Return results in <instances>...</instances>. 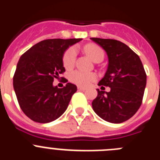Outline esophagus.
Masks as SVG:
<instances>
[{
  "mask_svg": "<svg viewBox=\"0 0 160 160\" xmlns=\"http://www.w3.org/2000/svg\"><path fill=\"white\" fill-rule=\"evenodd\" d=\"M78 89L79 90H87V88H86V87H78Z\"/></svg>",
  "mask_w": 160,
  "mask_h": 160,
  "instance_id": "obj_1",
  "label": "esophagus"
}]
</instances>
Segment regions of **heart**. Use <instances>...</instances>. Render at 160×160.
Listing matches in <instances>:
<instances>
[{
	"label": "heart",
	"instance_id": "heart-1",
	"mask_svg": "<svg viewBox=\"0 0 160 160\" xmlns=\"http://www.w3.org/2000/svg\"><path fill=\"white\" fill-rule=\"evenodd\" d=\"M85 52L87 53L89 57L94 61V62H102L104 58V51L100 46L95 44H89L84 47ZM77 50L75 47H70L65 52L63 55V64L66 69H71L75 63ZM96 78L94 73H87L80 70H75L72 72L70 75V79L72 82L79 86L86 87L90 84Z\"/></svg>",
	"mask_w": 160,
	"mask_h": 160
}]
</instances>
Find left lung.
<instances>
[{"label": "left lung", "mask_w": 160, "mask_h": 160, "mask_svg": "<svg viewBox=\"0 0 160 160\" xmlns=\"http://www.w3.org/2000/svg\"><path fill=\"white\" fill-rule=\"evenodd\" d=\"M108 56V68L98 86L109 87L111 91L98 89L92 102L93 110L102 119L112 123L123 122L140 107L147 84V74L140 58L126 44L114 40L91 38Z\"/></svg>", "instance_id": "obj_1"}]
</instances>
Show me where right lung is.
<instances>
[{
	"label": "right lung",
	"instance_id": "add662e5",
	"mask_svg": "<svg viewBox=\"0 0 160 160\" xmlns=\"http://www.w3.org/2000/svg\"><path fill=\"white\" fill-rule=\"evenodd\" d=\"M82 38L46 39L22 55L13 76V88L20 107L30 119L47 123L57 119L67 109L77 87L66 83L53 87L54 78L66 71L64 52ZM64 78V82H67Z\"/></svg>",
	"mask_w": 160,
	"mask_h": 160
}]
</instances>
